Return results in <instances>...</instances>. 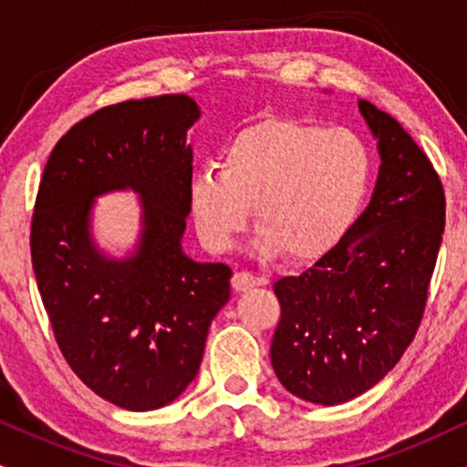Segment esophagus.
<instances>
[{"instance_id":"34e87169","label":"esophagus","mask_w":467,"mask_h":467,"mask_svg":"<svg viewBox=\"0 0 467 467\" xmlns=\"http://www.w3.org/2000/svg\"><path fill=\"white\" fill-rule=\"evenodd\" d=\"M263 280L256 278L254 274L250 272H234L233 276V289L234 291H248L250 287H256V285H261Z\"/></svg>"}]
</instances>
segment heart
Wrapping results in <instances>:
<instances>
[{
	"instance_id": "obj_1",
	"label": "heart",
	"mask_w": 467,
	"mask_h": 467,
	"mask_svg": "<svg viewBox=\"0 0 467 467\" xmlns=\"http://www.w3.org/2000/svg\"><path fill=\"white\" fill-rule=\"evenodd\" d=\"M372 159L348 128L261 121L222 151V171L200 170L189 184V209L202 244L226 252L254 217L256 250L294 258L322 254L355 219L368 193Z\"/></svg>"
}]
</instances>
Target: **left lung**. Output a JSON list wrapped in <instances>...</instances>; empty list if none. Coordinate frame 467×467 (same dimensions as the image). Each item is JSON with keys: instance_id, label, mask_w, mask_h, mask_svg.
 <instances>
[{"instance_id": "obj_1", "label": "left lung", "mask_w": 467, "mask_h": 467, "mask_svg": "<svg viewBox=\"0 0 467 467\" xmlns=\"http://www.w3.org/2000/svg\"><path fill=\"white\" fill-rule=\"evenodd\" d=\"M358 109L383 159L372 202L335 248L274 285V372L324 407L361 396L400 361L422 324L446 223L429 156L389 112L368 99Z\"/></svg>"}]
</instances>
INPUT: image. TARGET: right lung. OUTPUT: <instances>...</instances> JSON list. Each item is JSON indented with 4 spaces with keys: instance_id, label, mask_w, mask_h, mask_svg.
<instances>
[{
    "instance_id": "1",
    "label": "right lung",
    "mask_w": 467,
    "mask_h": 467,
    "mask_svg": "<svg viewBox=\"0 0 467 467\" xmlns=\"http://www.w3.org/2000/svg\"><path fill=\"white\" fill-rule=\"evenodd\" d=\"M200 117L189 95L128 99L78 121L45 165L30 252L43 306L65 361L88 389L128 411H151L198 374L233 269L184 256L191 148ZM132 188L144 233L126 262L99 255L88 234L92 198Z\"/></svg>"
}]
</instances>
